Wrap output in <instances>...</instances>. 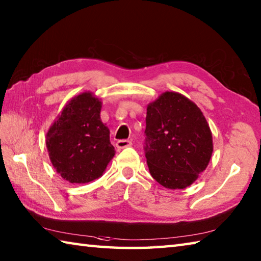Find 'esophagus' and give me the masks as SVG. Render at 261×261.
I'll list each match as a JSON object with an SVG mask.
<instances>
[{"mask_svg":"<svg viewBox=\"0 0 261 261\" xmlns=\"http://www.w3.org/2000/svg\"><path fill=\"white\" fill-rule=\"evenodd\" d=\"M132 145V142L128 140H119L116 142V146L117 149H125V147H128Z\"/></svg>","mask_w":261,"mask_h":261,"instance_id":"esophagus-1","label":"esophagus"}]
</instances>
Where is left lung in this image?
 I'll return each instance as SVG.
<instances>
[{"mask_svg": "<svg viewBox=\"0 0 261 261\" xmlns=\"http://www.w3.org/2000/svg\"><path fill=\"white\" fill-rule=\"evenodd\" d=\"M145 158L151 176L166 189H185L207 168L213 135L194 102L165 92L146 108Z\"/></svg>", "mask_w": 261, "mask_h": 261, "instance_id": "obj_1", "label": "left lung"}]
</instances>
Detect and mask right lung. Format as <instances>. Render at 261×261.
<instances>
[{"mask_svg": "<svg viewBox=\"0 0 261 261\" xmlns=\"http://www.w3.org/2000/svg\"><path fill=\"white\" fill-rule=\"evenodd\" d=\"M102 102L84 92L67 103L46 134L48 156L63 179L84 184L99 178L116 153L101 121Z\"/></svg>", "mask_w": 261, "mask_h": 261, "instance_id": "add662e5", "label": "right lung"}]
</instances>
